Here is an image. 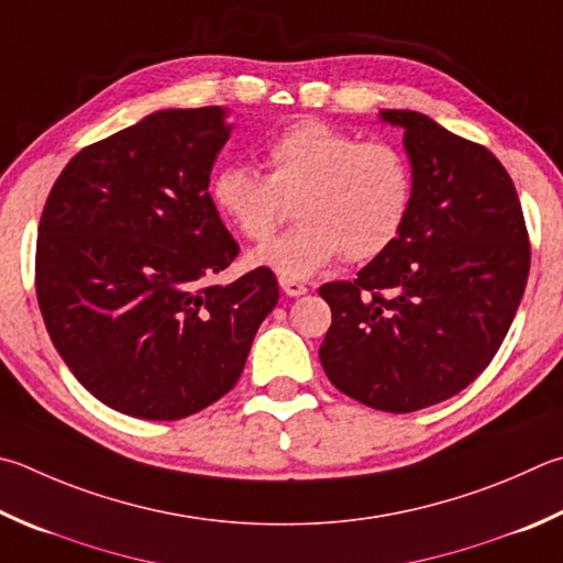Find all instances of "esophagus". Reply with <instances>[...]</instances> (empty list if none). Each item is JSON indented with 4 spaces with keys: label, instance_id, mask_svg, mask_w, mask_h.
Segmentation results:
<instances>
[{
    "label": "esophagus",
    "instance_id": "34e87169",
    "mask_svg": "<svg viewBox=\"0 0 563 563\" xmlns=\"http://www.w3.org/2000/svg\"><path fill=\"white\" fill-rule=\"evenodd\" d=\"M280 288L285 295H290V298H300V295L308 292V285L292 278H280Z\"/></svg>",
    "mask_w": 563,
    "mask_h": 563
}]
</instances>
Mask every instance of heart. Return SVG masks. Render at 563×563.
I'll return each mask as SVG.
<instances>
[{
	"label": "heart",
	"instance_id": "heart-1",
	"mask_svg": "<svg viewBox=\"0 0 563 563\" xmlns=\"http://www.w3.org/2000/svg\"><path fill=\"white\" fill-rule=\"evenodd\" d=\"M265 175L233 165L211 179V203L243 239L268 241L295 201L300 223L255 249L253 268L310 278L344 253L372 261L394 246L413 207V167L388 140H356L322 120L280 130L263 152Z\"/></svg>",
	"mask_w": 563,
	"mask_h": 563
}]
</instances>
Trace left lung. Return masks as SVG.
<instances>
[{"label":"left lung","mask_w":563,"mask_h":563,"mask_svg":"<svg viewBox=\"0 0 563 563\" xmlns=\"http://www.w3.org/2000/svg\"><path fill=\"white\" fill-rule=\"evenodd\" d=\"M404 130L413 207L394 246L354 280L320 290L332 324L320 362L342 394L388 413L463 391L493 362L529 275V233L512 177L487 147L413 110Z\"/></svg>","instance_id":"8db88e82"}]
</instances>
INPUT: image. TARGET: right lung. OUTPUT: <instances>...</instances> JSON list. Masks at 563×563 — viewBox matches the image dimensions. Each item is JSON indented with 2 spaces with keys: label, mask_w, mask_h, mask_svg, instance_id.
Segmentation results:
<instances>
[{
  "label": "right lung",
  "mask_w": 563,
  "mask_h": 563,
  "mask_svg": "<svg viewBox=\"0 0 563 563\" xmlns=\"http://www.w3.org/2000/svg\"><path fill=\"white\" fill-rule=\"evenodd\" d=\"M223 118L219 106L159 110L84 147L41 213L36 298L51 342L98 401L145 421L229 394L280 298L265 268L209 283L239 255L209 194Z\"/></svg>",
  "instance_id": "1"
}]
</instances>
